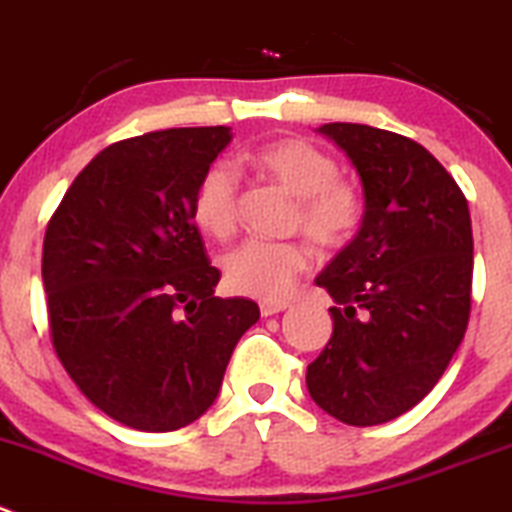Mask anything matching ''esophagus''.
<instances>
[{
    "label": "esophagus",
    "mask_w": 512,
    "mask_h": 512,
    "mask_svg": "<svg viewBox=\"0 0 512 512\" xmlns=\"http://www.w3.org/2000/svg\"><path fill=\"white\" fill-rule=\"evenodd\" d=\"M289 309V301H261V316H274Z\"/></svg>",
    "instance_id": "obj_1"
}]
</instances>
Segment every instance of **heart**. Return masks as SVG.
Here are the masks:
<instances>
[{
  "instance_id": "heart-1",
  "label": "heart",
  "mask_w": 512,
  "mask_h": 512,
  "mask_svg": "<svg viewBox=\"0 0 512 512\" xmlns=\"http://www.w3.org/2000/svg\"><path fill=\"white\" fill-rule=\"evenodd\" d=\"M248 160L296 198L291 226L321 248L344 246L357 233L362 196L339 178L337 163L324 150L299 138H279L259 145ZM193 221L216 241L236 233L238 180L228 165L216 163L201 175L193 193ZM309 261V246L301 241H246L223 256V281L236 294L276 301L289 294Z\"/></svg>"
}]
</instances>
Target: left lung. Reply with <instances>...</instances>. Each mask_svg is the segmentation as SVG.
<instances>
[{"mask_svg":"<svg viewBox=\"0 0 512 512\" xmlns=\"http://www.w3.org/2000/svg\"><path fill=\"white\" fill-rule=\"evenodd\" d=\"M364 188L362 228L316 276L334 332L306 387L344 425L372 427L425 399L465 337L472 294L467 201L430 150L405 135L326 123Z\"/></svg>","mask_w":512,"mask_h":512,"instance_id":"obj_1","label":"left lung"}]
</instances>
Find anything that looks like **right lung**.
I'll list each match as a JSON object with an SVG mask.
<instances>
[{"instance_id": "right-lung-1", "label": "right lung", "mask_w": 512, "mask_h": 512, "mask_svg": "<svg viewBox=\"0 0 512 512\" xmlns=\"http://www.w3.org/2000/svg\"><path fill=\"white\" fill-rule=\"evenodd\" d=\"M231 128L120 140L85 165L47 223L42 281L52 347L107 417L143 432L191 425L216 402L251 299L213 296L221 271L193 193Z\"/></svg>"}]
</instances>
